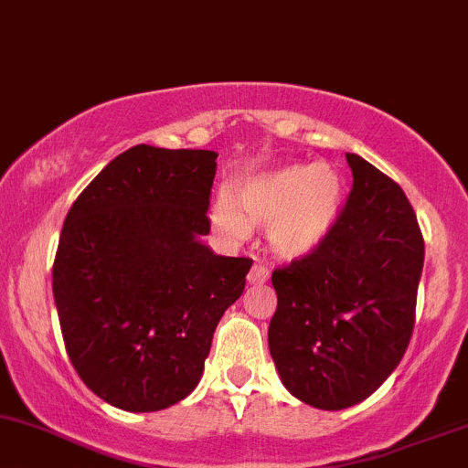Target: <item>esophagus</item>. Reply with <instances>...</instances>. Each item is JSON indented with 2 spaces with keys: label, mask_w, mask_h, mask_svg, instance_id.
<instances>
[{
  "label": "esophagus",
  "mask_w": 468,
  "mask_h": 468,
  "mask_svg": "<svg viewBox=\"0 0 468 468\" xmlns=\"http://www.w3.org/2000/svg\"><path fill=\"white\" fill-rule=\"evenodd\" d=\"M268 279H270V270L265 268V265L254 263L252 270H250V274H248V283L250 285H263Z\"/></svg>",
  "instance_id": "1"
}]
</instances>
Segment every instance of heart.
<instances>
[{
	"instance_id": "b5f03b06",
	"label": "heart",
	"mask_w": 468,
	"mask_h": 468,
	"mask_svg": "<svg viewBox=\"0 0 468 468\" xmlns=\"http://www.w3.org/2000/svg\"><path fill=\"white\" fill-rule=\"evenodd\" d=\"M344 176L333 165L290 163L240 180L236 203L232 196L220 194L212 216L234 239L248 236L250 220L268 225L270 250L281 259L294 261L316 252L330 239L344 212Z\"/></svg>"
}]
</instances>
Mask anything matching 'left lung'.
<instances>
[{"label": "left lung", "mask_w": 468, "mask_h": 468, "mask_svg": "<svg viewBox=\"0 0 468 468\" xmlns=\"http://www.w3.org/2000/svg\"><path fill=\"white\" fill-rule=\"evenodd\" d=\"M353 192L330 239L274 270L268 344L285 388L303 404L341 410L388 379L415 325L424 239L399 185L346 154Z\"/></svg>", "instance_id": "left-lung-1"}]
</instances>
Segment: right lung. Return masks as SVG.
I'll return each mask as SVG.
<instances>
[{
    "instance_id": "1",
    "label": "right lung",
    "mask_w": 468,
    "mask_h": 468,
    "mask_svg": "<svg viewBox=\"0 0 468 468\" xmlns=\"http://www.w3.org/2000/svg\"><path fill=\"white\" fill-rule=\"evenodd\" d=\"M218 154L135 144L69 209L53 263L64 346L100 399L132 413L198 386L216 325L252 261L214 254L209 194Z\"/></svg>"
}]
</instances>
